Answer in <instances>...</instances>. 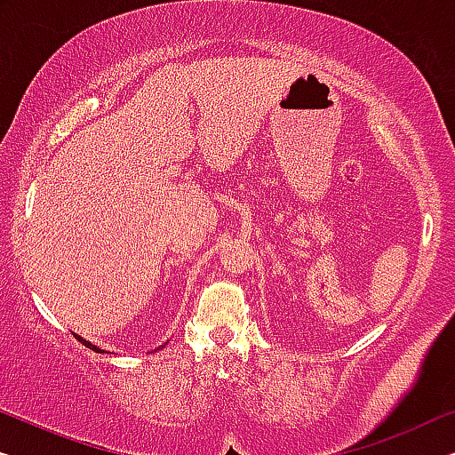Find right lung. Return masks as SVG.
Here are the masks:
<instances>
[{
    "instance_id": "add662e5",
    "label": "right lung",
    "mask_w": 455,
    "mask_h": 455,
    "mask_svg": "<svg viewBox=\"0 0 455 455\" xmlns=\"http://www.w3.org/2000/svg\"><path fill=\"white\" fill-rule=\"evenodd\" d=\"M76 339H77V341H81V343H84V345H85V347H90V349H93V351H96V354H104V349H100V347H98V345H92L90 341H85V339H84V337H79V335H76ZM161 347H163V345H161Z\"/></svg>"
}]
</instances>
